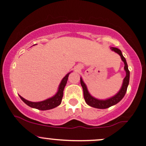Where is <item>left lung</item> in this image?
I'll return each mask as SVG.
<instances>
[{"mask_svg": "<svg viewBox=\"0 0 146 146\" xmlns=\"http://www.w3.org/2000/svg\"><path fill=\"white\" fill-rule=\"evenodd\" d=\"M110 49H111L113 51L117 53L118 54L121 56L122 60L124 61V64H125V70L126 71V77L124 78L122 86V87H121L119 92H118L116 95H115L114 96H113L112 98L106 99V100H99V99H95V98H94L93 96H92L90 94V93H89L87 87H86L85 84L84 83L83 80H82V78H80V84L81 85H82V89H83V94L85 101L89 106L94 107V108H100V109H105V108H109V107L112 106L117 104V103L122 100V98L125 96L126 92H127V87H128L129 85V70L128 69V66H127V61H126L125 58L124 57L123 55H122V52L120 51V50L116 48V47H111Z\"/></svg>", "mask_w": 146, "mask_h": 146, "instance_id": "8db88e82", "label": "left lung"}]
</instances>
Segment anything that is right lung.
I'll list each match as a JSON object with an SVG mask.
<instances>
[{"label":"right lung","instance_id":"add662e5","mask_svg":"<svg viewBox=\"0 0 146 146\" xmlns=\"http://www.w3.org/2000/svg\"><path fill=\"white\" fill-rule=\"evenodd\" d=\"M69 74H70V73H68L65 77L63 78L60 85H59V90H58L57 93L53 97L46 99L45 101H40V102H31V101L26 100L25 99L21 97V96H19V97L21 98V100L24 101L27 105L31 107V108H36V109L41 110L52 109V108L58 106H59L61 104V100H62L63 98V95H64V87H65L66 85Z\"/></svg>","mask_w":146,"mask_h":146}]
</instances>
